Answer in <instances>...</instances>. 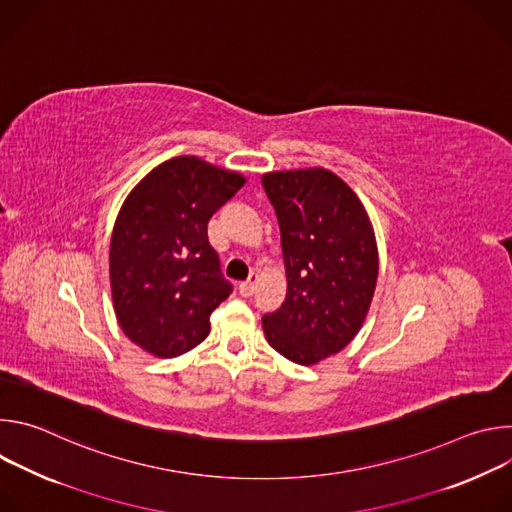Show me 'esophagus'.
<instances>
[{
	"label": "esophagus",
	"mask_w": 512,
	"mask_h": 512,
	"mask_svg": "<svg viewBox=\"0 0 512 512\" xmlns=\"http://www.w3.org/2000/svg\"><path fill=\"white\" fill-rule=\"evenodd\" d=\"M257 279H259V275H257V273H251V277H249L247 281L239 283V294H241L243 298H251V296L255 294V285H257Z\"/></svg>",
	"instance_id": "esophagus-1"
}]
</instances>
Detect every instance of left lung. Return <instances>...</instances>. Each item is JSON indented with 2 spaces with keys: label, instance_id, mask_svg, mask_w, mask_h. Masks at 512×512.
Returning a JSON list of instances; mask_svg holds the SVG:
<instances>
[{
  "label": "left lung",
  "instance_id": "obj_1",
  "mask_svg": "<svg viewBox=\"0 0 512 512\" xmlns=\"http://www.w3.org/2000/svg\"><path fill=\"white\" fill-rule=\"evenodd\" d=\"M287 294L263 316L265 338L291 362L316 364L340 352L369 314L379 251L371 218L354 190L326 168L267 172Z\"/></svg>",
  "mask_w": 512,
  "mask_h": 512
}]
</instances>
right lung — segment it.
<instances>
[{
  "instance_id": "obj_1",
  "label": "right lung",
  "mask_w": 512,
  "mask_h": 512,
  "mask_svg": "<svg viewBox=\"0 0 512 512\" xmlns=\"http://www.w3.org/2000/svg\"><path fill=\"white\" fill-rule=\"evenodd\" d=\"M245 182L178 156L125 198L111 235V296L119 328L145 352L180 356L208 336L210 314L233 291L208 243V221Z\"/></svg>"
}]
</instances>
